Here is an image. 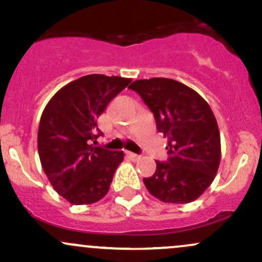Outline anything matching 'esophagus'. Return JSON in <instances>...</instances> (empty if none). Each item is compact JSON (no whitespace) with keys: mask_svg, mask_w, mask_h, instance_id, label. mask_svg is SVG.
Masks as SVG:
<instances>
[{"mask_svg":"<svg viewBox=\"0 0 262 262\" xmlns=\"http://www.w3.org/2000/svg\"><path fill=\"white\" fill-rule=\"evenodd\" d=\"M127 155H128V158L133 161H138L140 159V155L134 154V152H127Z\"/></svg>","mask_w":262,"mask_h":262,"instance_id":"obj_1","label":"esophagus"}]
</instances>
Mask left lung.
<instances>
[{
	"instance_id": "obj_1",
	"label": "left lung",
	"mask_w": 262,
	"mask_h": 262,
	"mask_svg": "<svg viewBox=\"0 0 262 262\" xmlns=\"http://www.w3.org/2000/svg\"><path fill=\"white\" fill-rule=\"evenodd\" d=\"M154 113L156 128L167 138V162L156 161L143 179L152 196L165 203L193 202L209 187L221 164V134L212 108L191 87L152 77L129 86Z\"/></svg>"
}]
</instances>
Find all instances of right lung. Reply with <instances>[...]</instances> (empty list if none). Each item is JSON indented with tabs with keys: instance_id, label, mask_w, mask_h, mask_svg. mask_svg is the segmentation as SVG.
Wrapping results in <instances>:
<instances>
[{
	"instance_id": "add662e5",
	"label": "right lung",
	"mask_w": 262,
	"mask_h": 262,
	"mask_svg": "<svg viewBox=\"0 0 262 262\" xmlns=\"http://www.w3.org/2000/svg\"><path fill=\"white\" fill-rule=\"evenodd\" d=\"M130 81L86 75L61 87L41 113L38 129L41 167L53 188L71 204L98 202L110 191L124 154L91 143L101 134L97 118Z\"/></svg>"
}]
</instances>
